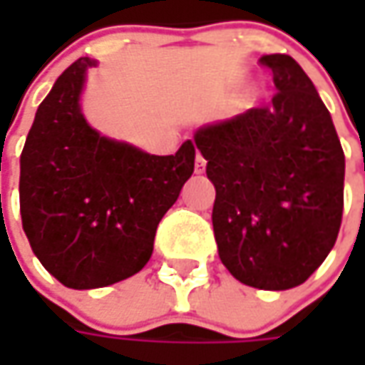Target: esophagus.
Wrapping results in <instances>:
<instances>
[{
  "instance_id": "esophagus-1",
  "label": "esophagus",
  "mask_w": 365,
  "mask_h": 365,
  "mask_svg": "<svg viewBox=\"0 0 365 365\" xmlns=\"http://www.w3.org/2000/svg\"><path fill=\"white\" fill-rule=\"evenodd\" d=\"M205 166H207V160L197 152V156H195V175H203Z\"/></svg>"
}]
</instances>
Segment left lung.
I'll return each mask as SVG.
<instances>
[{
  "mask_svg": "<svg viewBox=\"0 0 365 365\" xmlns=\"http://www.w3.org/2000/svg\"><path fill=\"white\" fill-rule=\"evenodd\" d=\"M272 103L203 125L195 146L215 185L213 232L233 278L262 290L302 284L335 245L345 156L329 111L292 56L266 54Z\"/></svg>",
  "mask_w": 365,
  "mask_h": 365,
  "instance_id": "8db88e82",
  "label": "left lung"
}]
</instances>
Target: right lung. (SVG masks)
<instances>
[{
    "instance_id": "obj_1",
    "label": "right lung",
    "mask_w": 365,
    "mask_h": 365,
    "mask_svg": "<svg viewBox=\"0 0 365 365\" xmlns=\"http://www.w3.org/2000/svg\"><path fill=\"white\" fill-rule=\"evenodd\" d=\"M91 58H78L40 103L20 156V213L36 258L87 290L140 272L156 227L195 170V144L154 156L95 132L81 113Z\"/></svg>"
}]
</instances>
